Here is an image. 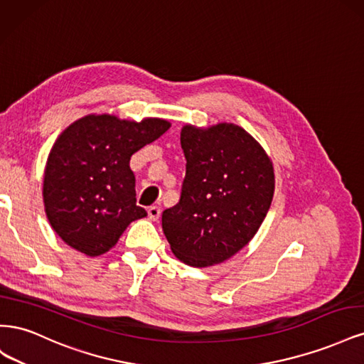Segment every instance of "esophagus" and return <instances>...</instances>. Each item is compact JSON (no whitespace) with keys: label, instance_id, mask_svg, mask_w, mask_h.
Listing matches in <instances>:
<instances>
[{"label":"esophagus","instance_id":"34e87169","mask_svg":"<svg viewBox=\"0 0 364 364\" xmlns=\"http://www.w3.org/2000/svg\"><path fill=\"white\" fill-rule=\"evenodd\" d=\"M147 213H149V218L153 220V222H156V220H158L159 215H161V209H159L158 206H150V208L147 209Z\"/></svg>","mask_w":364,"mask_h":364}]
</instances>
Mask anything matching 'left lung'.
<instances>
[{
    "label": "left lung",
    "instance_id": "left-lung-1",
    "mask_svg": "<svg viewBox=\"0 0 364 364\" xmlns=\"http://www.w3.org/2000/svg\"><path fill=\"white\" fill-rule=\"evenodd\" d=\"M186 173L181 200L162 213L176 258L209 267L234 257L255 237L274 193L269 155L232 123L181 130Z\"/></svg>",
    "mask_w": 364,
    "mask_h": 364
}]
</instances>
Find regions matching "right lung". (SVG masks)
I'll return each instance as SVG.
<instances>
[{
    "label": "right lung",
    "mask_w": 364,
    "mask_h": 364,
    "mask_svg": "<svg viewBox=\"0 0 364 364\" xmlns=\"http://www.w3.org/2000/svg\"><path fill=\"white\" fill-rule=\"evenodd\" d=\"M162 118L121 119L90 114L54 142L43 171V206L51 228L87 257L111 250L126 228L146 217L136 205L130 158L170 129Z\"/></svg>",
    "instance_id": "right-lung-1"
}]
</instances>
